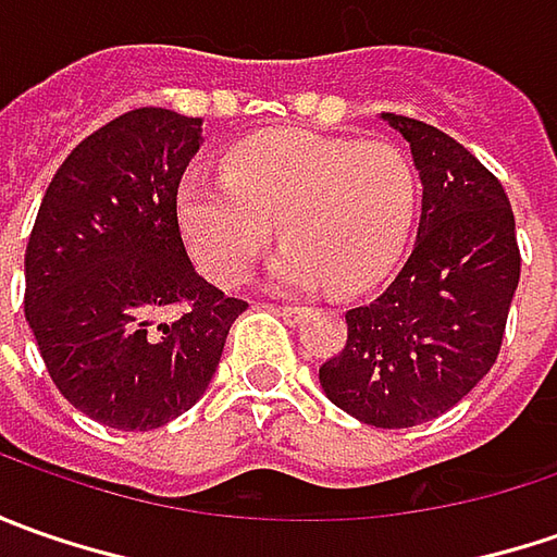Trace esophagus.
<instances>
[{
	"instance_id": "esophagus-1",
	"label": "esophagus",
	"mask_w": 557,
	"mask_h": 557,
	"mask_svg": "<svg viewBox=\"0 0 557 557\" xmlns=\"http://www.w3.org/2000/svg\"><path fill=\"white\" fill-rule=\"evenodd\" d=\"M269 310L275 312V315H282V319H300L304 315V307H288V304H272Z\"/></svg>"
}]
</instances>
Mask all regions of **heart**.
I'll return each mask as SVG.
<instances>
[{
	"label": "heart",
	"mask_w": 557,
	"mask_h": 557,
	"mask_svg": "<svg viewBox=\"0 0 557 557\" xmlns=\"http://www.w3.org/2000/svg\"><path fill=\"white\" fill-rule=\"evenodd\" d=\"M418 176L391 141L275 129L238 141L223 176L185 173L176 220L195 263L238 285L278 225L272 263L282 288L356 290L377 282L409 242Z\"/></svg>",
	"instance_id": "b5f03b06"
}]
</instances>
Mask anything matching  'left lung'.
I'll list each match as a JSON object with an SVG mask.
<instances>
[{
  "instance_id": "left-lung-1",
  "label": "left lung",
  "mask_w": 557,
  "mask_h": 557,
  "mask_svg": "<svg viewBox=\"0 0 557 557\" xmlns=\"http://www.w3.org/2000/svg\"><path fill=\"white\" fill-rule=\"evenodd\" d=\"M412 148L421 220L406 267L347 310V341L319 369L337 409L374 428L443 416L493 369L521 278L503 183L437 126L381 114Z\"/></svg>"
}]
</instances>
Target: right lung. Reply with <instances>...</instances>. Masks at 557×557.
Masks as SVG:
<instances>
[{
  "label": "right lung",
  "instance_id": "1",
  "mask_svg": "<svg viewBox=\"0 0 557 557\" xmlns=\"http://www.w3.org/2000/svg\"><path fill=\"white\" fill-rule=\"evenodd\" d=\"M198 148L201 117L120 114L58 166L27 242L24 315L42 362L74 409L117 431L188 412L247 310L185 253L176 188Z\"/></svg>",
  "mask_w": 557,
  "mask_h": 557
}]
</instances>
